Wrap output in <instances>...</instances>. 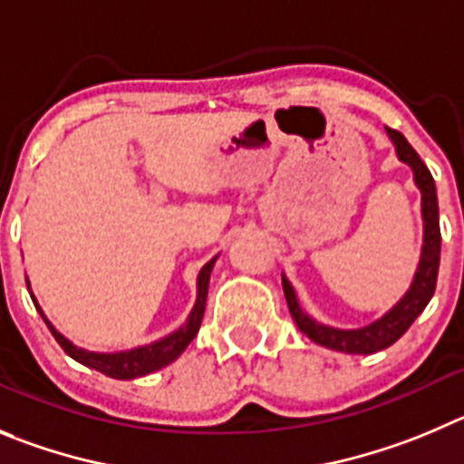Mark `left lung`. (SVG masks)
I'll use <instances>...</instances> for the list:
<instances>
[{
    "mask_svg": "<svg viewBox=\"0 0 464 464\" xmlns=\"http://www.w3.org/2000/svg\"><path fill=\"white\" fill-rule=\"evenodd\" d=\"M389 140L396 146L398 160L410 164L414 171V183L421 189V215H423V246H421V261H419L417 275H414L410 291L402 295V300L393 306L392 311L382 315L375 323L359 327V330H336V327H327V324L315 323L314 318L300 309L295 291L288 284L285 276H281L284 284V295L291 309L293 320L297 323L300 332H304L314 343L324 345V348L339 350V353L348 354H373L378 350L389 348L396 343L405 332L410 330V324L419 318L426 304L430 302L432 293L437 285V270H440V249H441V236H440V208H437V189L435 180H432L430 171L419 158L417 150L408 144V140L402 137L398 130L387 128Z\"/></svg>",
    "mask_w": 464,
    "mask_h": 464,
    "instance_id": "8db88e82",
    "label": "left lung"
}]
</instances>
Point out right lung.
<instances>
[{
	"mask_svg": "<svg viewBox=\"0 0 464 464\" xmlns=\"http://www.w3.org/2000/svg\"><path fill=\"white\" fill-rule=\"evenodd\" d=\"M215 261H218V256L212 258V261H208L206 266L201 267V272H198L197 302H194V309H192V314H189L188 323H185L180 330L173 332V334L155 341V343L141 345V348H134V350H125V353H89V350H84V348H77V345H72L66 336L59 334V332L52 327V323L45 318V314H43L41 306H38L36 302H34V304H36L38 314L43 315V320H45L47 327H50V332H52V336L56 339V343L62 345V348L66 350V354H71L75 362L84 363V366H89V369L101 371V373L110 375V378L134 380V378H141V375H149V373H155V371L164 369V366H167V363H171L173 359H179L180 353H183V350L192 343V339L197 336L198 327H201L203 311H206L208 281H210V272H212V266H215ZM32 300H34V295H32Z\"/></svg>",
	"mask_w": 464,
	"mask_h": 464,
	"instance_id": "1",
	"label": "right lung"
}]
</instances>
